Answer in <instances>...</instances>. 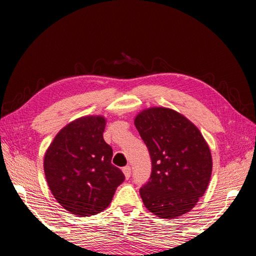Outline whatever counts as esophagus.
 <instances>
[{
    "label": "esophagus",
    "mask_w": 256,
    "mask_h": 256,
    "mask_svg": "<svg viewBox=\"0 0 256 256\" xmlns=\"http://www.w3.org/2000/svg\"><path fill=\"white\" fill-rule=\"evenodd\" d=\"M122 170H123L124 175H125V178L128 180L130 176H131V167H130V166H125V167H123Z\"/></svg>",
    "instance_id": "34e87169"
}]
</instances>
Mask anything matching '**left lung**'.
<instances>
[{"instance_id": "1", "label": "left lung", "mask_w": 256, "mask_h": 256, "mask_svg": "<svg viewBox=\"0 0 256 256\" xmlns=\"http://www.w3.org/2000/svg\"><path fill=\"white\" fill-rule=\"evenodd\" d=\"M149 150L152 170L140 188L144 206L160 218L188 214L203 196L212 172V157L204 138L176 110L151 107L134 120Z\"/></svg>"}]
</instances>
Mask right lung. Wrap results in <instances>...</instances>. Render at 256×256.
I'll use <instances>...</instances> for the list:
<instances>
[{"mask_svg": "<svg viewBox=\"0 0 256 256\" xmlns=\"http://www.w3.org/2000/svg\"><path fill=\"white\" fill-rule=\"evenodd\" d=\"M105 126L102 116L76 118L56 134L45 154L48 188L72 214L89 216L105 210L125 180L112 164V149L102 136Z\"/></svg>", "mask_w": 256, "mask_h": 256, "instance_id": "obj_1", "label": "right lung"}]
</instances>
